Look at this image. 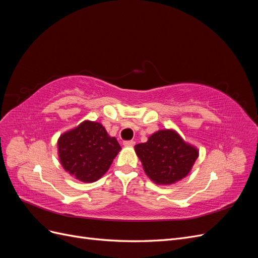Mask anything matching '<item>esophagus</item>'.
Returning a JSON list of instances; mask_svg holds the SVG:
<instances>
[{
	"label": "esophagus",
	"mask_w": 258,
	"mask_h": 258,
	"mask_svg": "<svg viewBox=\"0 0 258 258\" xmlns=\"http://www.w3.org/2000/svg\"><path fill=\"white\" fill-rule=\"evenodd\" d=\"M123 146H134L135 141H123Z\"/></svg>",
	"instance_id": "obj_1"
}]
</instances>
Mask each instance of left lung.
Returning a JSON list of instances; mask_svg holds the SVG:
<instances>
[{
    "instance_id": "left-lung-1",
    "label": "left lung",
    "mask_w": 258,
    "mask_h": 258,
    "mask_svg": "<svg viewBox=\"0 0 258 258\" xmlns=\"http://www.w3.org/2000/svg\"><path fill=\"white\" fill-rule=\"evenodd\" d=\"M145 174L157 185H171L188 175L199 150L174 129H161L135 146Z\"/></svg>"
}]
</instances>
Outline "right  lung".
<instances>
[{"label": "right lung", "instance_id": "right-lung-1", "mask_svg": "<svg viewBox=\"0 0 258 258\" xmlns=\"http://www.w3.org/2000/svg\"><path fill=\"white\" fill-rule=\"evenodd\" d=\"M58 157L67 172L84 183H92L110 169L121 150L102 123L84 120L58 139Z\"/></svg>", "mask_w": 258, "mask_h": 258}]
</instances>
